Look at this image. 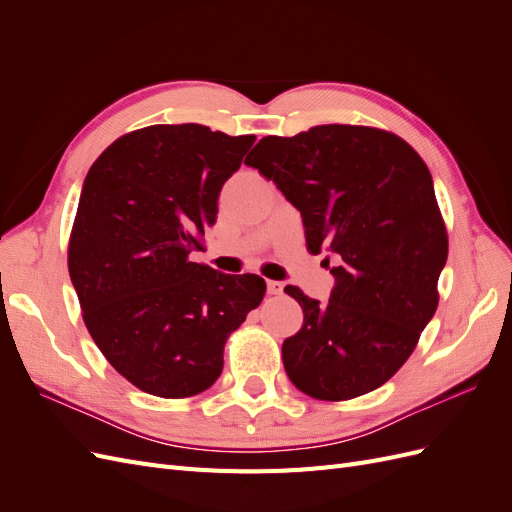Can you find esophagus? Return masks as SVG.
<instances>
[{
	"label": "esophagus",
	"mask_w": 512,
	"mask_h": 512,
	"mask_svg": "<svg viewBox=\"0 0 512 512\" xmlns=\"http://www.w3.org/2000/svg\"><path fill=\"white\" fill-rule=\"evenodd\" d=\"M267 292L269 294H282L284 292V284L271 280V282H267Z\"/></svg>",
	"instance_id": "obj_1"
}]
</instances>
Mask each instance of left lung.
Masks as SVG:
<instances>
[{"mask_svg": "<svg viewBox=\"0 0 512 512\" xmlns=\"http://www.w3.org/2000/svg\"><path fill=\"white\" fill-rule=\"evenodd\" d=\"M245 164L301 211L307 250L339 262L329 303L284 288L303 309L301 331L282 346L290 382L322 401L378 389L440 301L448 235L427 164L393 132L344 123L265 136Z\"/></svg>", "mask_w": 512, "mask_h": 512, "instance_id": "1", "label": "left lung"}]
</instances>
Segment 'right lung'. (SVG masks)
Segmentation results:
<instances>
[{
	"instance_id": "obj_1",
	"label": "right lung",
	"mask_w": 512,
	"mask_h": 512,
	"mask_svg": "<svg viewBox=\"0 0 512 512\" xmlns=\"http://www.w3.org/2000/svg\"><path fill=\"white\" fill-rule=\"evenodd\" d=\"M254 141L200 123H158L119 136L85 177L70 280L96 346L143 393L207 391L222 374L226 339L265 297L260 275L190 260Z\"/></svg>"
}]
</instances>
